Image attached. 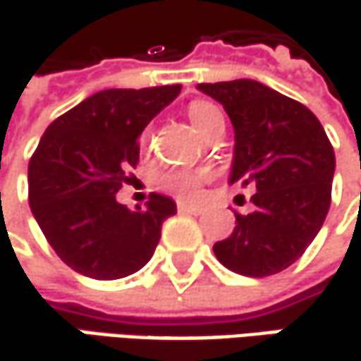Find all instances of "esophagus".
I'll return each mask as SVG.
<instances>
[{
  "label": "esophagus",
  "instance_id": "esophagus-1",
  "mask_svg": "<svg viewBox=\"0 0 361 361\" xmlns=\"http://www.w3.org/2000/svg\"><path fill=\"white\" fill-rule=\"evenodd\" d=\"M178 211L180 213H192V214H200L204 209L198 207V204H188V202H178Z\"/></svg>",
  "mask_w": 361,
  "mask_h": 361
}]
</instances>
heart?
<instances>
[{"label": "heart", "instance_id": "1", "mask_svg": "<svg viewBox=\"0 0 361 361\" xmlns=\"http://www.w3.org/2000/svg\"><path fill=\"white\" fill-rule=\"evenodd\" d=\"M188 117L194 123V128L207 138L209 134H213L214 130H225V115L223 111L209 101H192L188 105ZM150 138V130L142 134V142H147ZM209 178V171H194V169H165L159 176V185L163 190H167L169 194H176L178 198L190 200L198 194L200 183Z\"/></svg>", "mask_w": 361, "mask_h": 361}]
</instances>
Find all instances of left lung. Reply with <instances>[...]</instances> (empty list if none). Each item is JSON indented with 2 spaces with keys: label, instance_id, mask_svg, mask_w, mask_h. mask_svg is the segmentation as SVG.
<instances>
[{
  "label": "left lung",
  "instance_id": "obj_1",
  "mask_svg": "<svg viewBox=\"0 0 361 361\" xmlns=\"http://www.w3.org/2000/svg\"><path fill=\"white\" fill-rule=\"evenodd\" d=\"M235 130L229 181L256 185L254 211L235 213L229 238L213 246L223 267L269 277L291 267L320 231L335 173V150L310 109L256 80L198 84Z\"/></svg>",
  "mask_w": 361,
  "mask_h": 361
}]
</instances>
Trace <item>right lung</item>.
Listing matches in <instances>:
<instances>
[{"instance_id":"add662e5","label":"right lung","mask_w":361,"mask_h":361,"mask_svg":"<svg viewBox=\"0 0 361 361\" xmlns=\"http://www.w3.org/2000/svg\"><path fill=\"white\" fill-rule=\"evenodd\" d=\"M181 84L109 88L84 99L45 130L28 163V202L55 254L84 277L111 281L140 271L176 202L148 196L147 209L115 200L138 165V136Z\"/></svg>"}]
</instances>
